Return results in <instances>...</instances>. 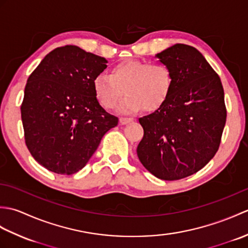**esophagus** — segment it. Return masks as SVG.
<instances>
[{
    "label": "esophagus",
    "mask_w": 248,
    "mask_h": 248,
    "mask_svg": "<svg viewBox=\"0 0 248 248\" xmlns=\"http://www.w3.org/2000/svg\"><path fill=\"white\" fill-rule=\"evenodd\" d=\"M132 120H133V119L130 118V117H120V118H119V123H120L121 124H127L131 123V121H132Z\"/></svg>",
    "instance_id": "1"
}]
</instances>
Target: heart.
<instances>
[{
  "instance_id": "1",
  "label": "heart",
  "mask_w": 248,
  "mask_h": 248,
  "mask_svg": "<svg viewBox=\"0 0 248 248\" xmlns=\"http://www.w3.org/2000/svg\"><path fill=\"white\" fill-rule=\"evenodd\" d=\"M170 67L161 62H147L128 59L114 65L109 76L99 75L93 78L94 96L104 108L113 109L124 94L119 110L134 113L143 108L155 112L166 102L172 88Z\"/></svg>"
}]
</instances>
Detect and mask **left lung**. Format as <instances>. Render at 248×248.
<instances>
[{
  "label": "left lung",
  "mask_w": 248,
  "mask_h": 248,
  "mask_svg": "<svg viewBox=\"0 0 248 248\" xmlns=\"http://www.w3.org/2000/svg\"><path fill=\"white\" fill-rule=\"evenodd\" d=\"M170 67L172 88L155 113L139 119L141 164L162 180L193 175L217 154L227 117L220 78L194 46L176 44L156 54Z\"/></svg>",
  "instance_id": "8db88e82"
}]
</instances>
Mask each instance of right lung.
Instances as JSON below:
<instances>
[{
  "instance_id": "add662e5",
  "label": "right lung",
  "mask_w": 248,
  "mask_h": 248,
  "mask_svg": "<svg viewBox=\"0 0 248 248\" xmlns=\"http://www.w3.org/2000/svg\"><path fill=\"white\" fill-rule=\"evenodd\" d=\"M104 57L77 46L51 51L31 73L21 104L24 140L46 170L72 175L86 165L103 135L118 124L94 96Z\"/></svg>"
}]
</instances>
